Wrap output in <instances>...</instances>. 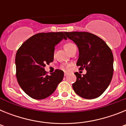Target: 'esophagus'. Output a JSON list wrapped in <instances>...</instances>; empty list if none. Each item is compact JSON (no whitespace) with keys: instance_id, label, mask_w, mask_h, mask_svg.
<instances>
[{"instance_id":"obj_1","label":"esophagus","mask_w":126,"mask_h":126,"mask_svg":"<svg viewBox=\"0 0 126 126\" xmlns=\"http://www.w3.org/2000/svg\"><path fill=\"white\" fill-rule=\"evenodd\" d=\"M67 74H68V73H66V72H65V73H64V76H66L67 75Z\"/></svg>"}]
</instances>
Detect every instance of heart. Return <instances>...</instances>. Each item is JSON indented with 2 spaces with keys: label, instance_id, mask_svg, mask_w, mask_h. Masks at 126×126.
Masks as SVG:
<instances>
[{
  "label": "heart",
  "instance_id": "1",
  "mask_svg": "<svg viewBox=\"0 0 126 126\" xmlns=\"http://www.w3.org/2000/svg\"><path fill=\"white\" fill-rule=\"evenodd\" d=\"M74 46H75V45H74L73 43H65V45H64V48H65V50L67 51V52H68L70 50H71V48H72ZM63 69H64V70L67 69V67H63Z\"/></svg>",
  "mask_w": 126,
  "mask_h": 126
}]
</instances>
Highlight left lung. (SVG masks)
Returning <instances> with one entry per match:
<instances>
[{"label":"left lung","mask_w":126,"mask_h":126,"mask_svg":"<svg viewBox=\"0 0 126 126\" xmlns=\"http://www.w3.org/2000/svg\"><path fill=\"white\" fill-rule=\"evenodd\" d=\"M79 50L76 65L85 69L83 76L75 73L76 81L73 84L75 93L86 99L98 97L105 91L112 78L113 57L111 49L98 36L88 32H64Z\"/></svg>","instance_id":"obj_1"}]
</instances>
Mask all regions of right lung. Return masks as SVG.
<instances>
[{
	"mask_svg": "<svg viewBox=\"0 0 126 126\" xmlns=\"http://www.w3.org/2000/svg\"><path fill=\"white\" fill-rule=\"evenodd\" d=\"M66 36L63 32L40 33L28 39L16 55V78L22 90L36 100L47 98L55 92L64 78V72L56 69L47 75L46 64L53 62L55 47Z\"/></svg>",
	"mask_w": 126,
	"mask_h": 126,
	"instance_id": "obj_1",
	"label": "right lung"
}]
</instances>
